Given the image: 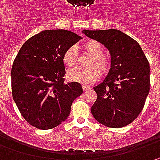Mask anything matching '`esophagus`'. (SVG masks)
Segmentation results:
<instances>
[{"label": "esophagus", "instance_id": "1", "mask_svg": "<svg viewBox=\"0 0 160 160\" xmlns=\"http://www.w3.org/2000/svg\"><path fill=\"white\" fill-rule=\"evenodd\" d=\"M82 88H83V92L89 91V90L91 89V87H90V86H88V85H85V84H83V85H82Z\"/></svg>", "mask_w": 160, "mask_h": 160}]
</instances>
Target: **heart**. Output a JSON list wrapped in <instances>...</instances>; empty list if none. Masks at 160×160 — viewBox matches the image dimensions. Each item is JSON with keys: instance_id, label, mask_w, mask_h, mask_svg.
<instances>
[{"instance_id": "heart-1", "label": "heart", "mask_w": 160, "mask_h": 160, "mask_svg": "<svg viewBox=\"0 0 160 160\" xmlns=\"http://www.w3.org/2000/svg\"><path fill=\"white\" fill-rule=\"evenodd\" d=\"M82 49L83 52L90 57L85 64L87 68L70 69L67 73V77L72 82L92 83L100 77V74H107L110 68V62L103 55L104 48L98 41H86L82 45ZM62 60L63 63L68 68H74L77 65V55L75 47H69L65 51Z\"/></svg>"}]
</instances>
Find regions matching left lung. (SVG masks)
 <instances>
[{"mask_svg": "<svg viewBox=\"0 0 160 160\" xmlns=\"http://www.w3.org/2000/svg\"><path fill=\"white\" fill-rule=\"evenodd\" d=\"M83 33L102 43L111 57L108 76L93 87L97 100L91 112L103 126H127L141 113L149 94V61L138 42L119 30L84 29Z\"/></svg>", "mask_w": 160, "mask_h": 160, "instance_id": "obj_1", "label": "left lung"}]
</instances>
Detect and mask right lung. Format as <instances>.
Listing matches in <instances>:
<instances>
[{"mask_svg":"<svg viewBox=\"0 0 160 160\" xmlns=\"http://www.w3.org/2000/svg\"><path fill=\"white\" fill-rule=\"evenodd\" d=\"M82 39L64 30H45L29 38L11 69L12 97L28 124L47 130L69 116L75 99L83 93L79 83H65L64 52Z\"/></svg>","mask_w":160,"mask_h":160,"instance_id":"obj_1","label":"right lung"}]
</instances>
